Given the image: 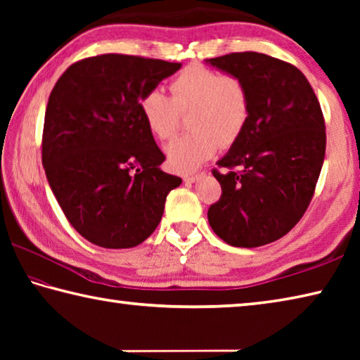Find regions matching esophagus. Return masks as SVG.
Instances as JSON below:
<instances>
[{
	"label": "esophagus",
	"mask_w": 360,
	"mask_h": 360,
	"mask_svg": "<svg viewBox=\"0 0 360 360\" xmlns=\"http://www.w3.org/2000/svg\"><path fill=\"white\" fill-rule=\"evenodd\" d=\"M203 173H188V174H184L182 176V179H184L186 182H195L198 178H202Z\"/></svg>",
	"instance_id": "esophagus-1"
}]
</instances>
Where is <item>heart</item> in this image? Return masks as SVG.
I'll use <instances>...</instances> for the list:
<instances>
[{
    "label": "heart",
    "instance_id": "heart-1",
    "mask_svg": "<svg viewBox=\"0 0 360 360\" xmlns=\"http://www.w3.org/2000/svg\"><path fill=\"white\" fill-rule=\"evenodd\" d=\"M172 98L150 89L139 98V111L157 139H168L178 129L181 114H188L191 131L165 146L168 165L186 173L208 160L219 146L238 141L251 117V95L246 82L235 75L188 65L169 82Z\"/></svg>",
    "mask_w": 360,
    "mask_h": 360
}]
</instances>
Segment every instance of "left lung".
I'll list each match as a JSON object with an SVG mask.
<instances>
[{"label": "left lung", "mask_w": 360, "mask_h": 360, "mask_svg": "<svg viewBox=\"0 0 360 360\" xmlns=\"http://www.w3.org/2000/svg\"><path fill=\"white\" fill-rule=\"evenodd\" d=\"M206 62L246 82L251 117L212 174L222 187L208 221L230 246L268 245L295 227L311 202L326 155L321 105L303 72L259 52Z\"/></svg>", "instance_id": "8db88e82"}]
</instances>
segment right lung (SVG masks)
I'll list each match as a JSON object with an SVG mask.
<instances>
[{
  "label": "right lung",
  "mask_w": 360,
  "mask_h": 360,
  "mask_svg": "<svg viewBox=\"0 0 360 360\" xmlns=\"http://www.w3.org/2000/svg\"><path fill=\"white\" fill-rule=\"evenodd\" d=\"M181 63L103 53L72 63L49 96L42 165L68 222L108 249L138 246L182 179L146 127L139 98Z\"/></svg>",
  "instance_id": "add662e5"
}]
</instances>
